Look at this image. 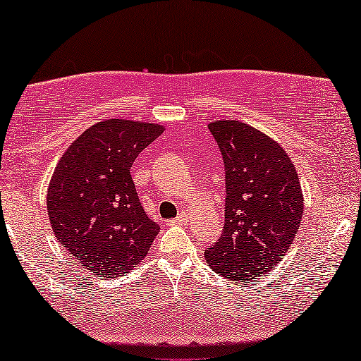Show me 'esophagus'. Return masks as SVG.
I'll list each match as a JSON object with an SVG mask.
<instances>
[{
	"mask_svg": "<svg viewBox=\"0 0 361 361\" xmlns=\"http://www.w3.org/2000/svg\"><path fill=\"white\" fill-rule=\"evenodd\" d=\"M185 220H186V214H185V212H181V214L176 216L175 220H171L170 223H171V225H183V223H185Z\"/></svg>",
	"mask_w": 361,
	"mask_h": 361,
	"instance_id": "34e87169",
	"label": "esophagus"
}]
</instances>
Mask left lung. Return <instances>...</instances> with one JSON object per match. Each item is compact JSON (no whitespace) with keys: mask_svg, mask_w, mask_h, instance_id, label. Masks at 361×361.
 <instances>
[{"mask_svg":"<svg viewBox=\"0 0 361 361\" xmlns=\"http://www.w3.org/2000/svg\"><path fill=\"white\" fill-rule=\"evenodd\" d=\"M225 162V226L205 250L212 270L230 281L268 274L288 252L304 214L300 180L288 152L239 120L209 123Z\"/></svg>","mask_w":361,"mask_h":361,"instance_id":"8db88e82","label":"left lung"}]
</instances>
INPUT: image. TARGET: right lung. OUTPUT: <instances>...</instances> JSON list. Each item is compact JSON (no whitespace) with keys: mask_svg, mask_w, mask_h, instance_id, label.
Listing matches in <instances>:
<instances>
[{"mask_svg":"<svg viewBox=\"0 0 361 361\" xmlns=\"http://www.w3.org/2000/svg\"><path fill=\"white\" fill-rule=\"evenodd\" d=\"M164 130L157 123L102 120L85 130L56 165L47 196L51 228L80 265L98 276L127 274L159 234L130 169Z\"/></svg>","mask_w":361,"mask_h":361,"instance_id":"1","label":"right lung"}]
</instances>
